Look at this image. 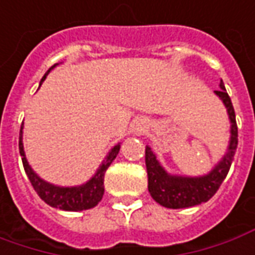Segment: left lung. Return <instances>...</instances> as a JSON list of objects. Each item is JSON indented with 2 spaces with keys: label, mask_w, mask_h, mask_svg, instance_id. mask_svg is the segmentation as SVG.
Listing matches in <instances>:
<instances>
[{
  "label": "left lung",
  "mask_w": 255,
  "mask_h": 255,
  "mask_svg": "<svg viewBox=\"0 0 255 255\" xmlns=\"http://www.w3.org/2000/svg\"><path fill=\"white\" fill-rule=\"evenodd\" d=\"M215 93L222 99V102L228 109L230 123V143L228 153L223 159L214 167L207 176L202 177H176L167 174L164 169L159 164L156 156L150 150L149 146L145 148V163L148 171V190H149L152 198L160 204L162 207L171 208V209H180V208H188L198 205L201 202H207L215 195L219 190L229 173L230 166L233 162V157L237 149V123L235 109L232 105L228 92L225 89V85L221 82V89L215 91Z\"/></svg>",
  "instance_id": "left-lung-1"
}]
</instances>
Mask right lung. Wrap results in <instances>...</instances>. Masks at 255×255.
Segmentation results:
<instances>
[{
	"label": "right lung",
	"instance_id": "right-lung-1",
	"mask_svg": "<svg viewBox=\"0 0 255 255\" xmlns=\"http://www.w3.org/2000/svg\"><path fill=\"white\" fill-rule=\"evenodd\" d=\"M55 65H53L46 72L41 82L46 79L48 72L54 68ZM22 129H23V123H22L20 132H19V152L22 156V163H23L26 174L30 180L34 191L37 193L41 200L48 204L50 207L58 208L62 211H85V209H91V208L96 207L99 201L102 200L103 194H105V173L109 169V166L112 164V162L116 159V156L119 155L120 145H116L113 149L109 152L105 162L100 164L96 174L88 183H85L79 187H57L41 180L29 166L25 157L23 143H22Z\"/></svg>",
	"mask_w": 255,
	"mask_h": 255
}]
</instances>
